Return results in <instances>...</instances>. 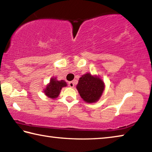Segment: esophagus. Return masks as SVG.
Instances as JSON below:
<instances>
[{"instance_id": "esophagus-1", "label": "esophagus", "mask_w": 152, "mask_h": 152, "mask_svg": "<svg viewBox=\"0 0 152 152\" xmlns=\"http://www.w3.org/2000/svg\"><path fill=\"white\" fill-rule=\"evenodd\" d=\"M68 85H69V86L70 87V88H74V82H68Z\"/></svg>"}]
</instances>
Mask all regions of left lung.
Instances as JSON below:
<instances>
[{
	"label": "left lung",
	"mask_w": 152,
	"mask_h": 152,
	"mask_svg": "<svg viewBox=\"0 0 152 152\" xmlns=\"http://www.w3.org/2000/svg\"><path fill=\"white\" fill-rule=\"evenodd\" d=\"M76 88L84 101L92 103L101 98L104 89V84L99 76L87 73L80 78Z\"/></svg>",
	"instance_id": "obj_1"
}]
</instances>
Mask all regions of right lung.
Returning <instances> with one entry per match:
<instances>
[{"label": "right lung", "instance_id": "1", "mask_svg": "<svg viewBox=\"0 0 152 152\" xmlns=\"http://www.w3.org/2000/svg\"><path fill=\"white\" fill-rule=\"evenodd\" d=\"M67 86L66 82L64 80L58 81L56 80V78H51L50 83H49L46 88L43 90L46 96L51 99H56L60 94L61 90L63 87Z\"/></svg>", "mask_w": 152, "mask_h": 152}]
</instances>
